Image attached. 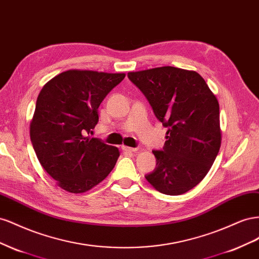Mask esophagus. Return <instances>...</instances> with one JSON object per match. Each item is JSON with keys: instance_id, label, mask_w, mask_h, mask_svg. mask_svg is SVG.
I'll return each instance as SVG.
<instances>
[{"instance_id": "obj_1", "label": "esophagus", "mask_w": 259, "mask_h": 259, "mask_svg": "<svg viewBox=\"0 0 259 259\" xmlns=\"http://www.w3.org/2000/svg\"><path fill=\"white\" fill-rule=\"evenodd\" d=\"M122 150L127 153H135L138 151L137 147H129V146H124V145H122Z\"/></svg>"}]
</instances>
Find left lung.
I'll return each instance as SVG.
<instances>
[{"mask_svg": "<svg viewBox=\"0 0 259 259\" xmlns=\"http://www.w3.org/2000/svg\"><path fill=\"white\" fill-rule=\"evenodd\" d=\"M166 132L161 150H154L156 168L146 180L167 195L193 189L207 175L221 144L219 104L196 71L171 66L129 72Z\"/></svg>", "mask_w": 259, "mask_h": 259, "instance_id": "left-lung-1", "label": "left lung"}]
</instances>
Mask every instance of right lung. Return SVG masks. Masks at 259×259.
<instances>
[{"instance_id": "obj_1", "label": "right lung", "mask_w": 259, "mask_h": 259, "mask_svg": "<svg viewBox=\"0 0 259 259\" xmlns=\"http://www.w3.org/2000/svg\"><path fill=\"white\" fill-rule=\"evenodd\" d=\"M124 73L67 70L43 87L35 103L30 139L40 164L70 193L104 180L119 157L117 147L90 138L99 106Z\"/></svg>"}]
</instances>
